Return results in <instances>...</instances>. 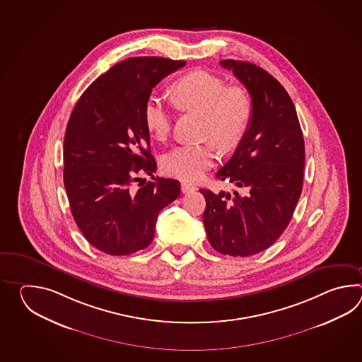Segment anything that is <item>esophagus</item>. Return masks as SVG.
<instances>
[{"label":"esophagus","mask_w":362,"mask_h":362,"mask_svg":"<svg viewBox=\"0 0 362 362\" xmlns=\"http://www.w3.org/2000/svg\"><path fill=\"white\" fill-rule=\"evenodd\" d=\"M197 187L192 184H187V182H182L181 184V192H195Z\"/></svg>","instance_id":"34e87169"}]
</instances>
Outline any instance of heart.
Returning a JSON list of instances; mask_svg holds the SVG:
<instances>
[{
  "instance_id": "obj_1",
  "label": "heart",
  "mask_w": 362,
  "mask_h": 362,
  "mask_svg": "<svg viewBox=\"0 0 362 362\" xmlns=\"http://www.w3.org/2000/svg\"><path fill=\"white\" fill-rule=\"evenodd\" d=\"M178 110L203 117V136L212 139L218 150L228 153L238 146L252 119L254 103L240 85L226 86L221 77L197 69L178 78L170 89ZM144 122L155 139H164L170 131V111L162 100L148 97L144 106ZM211 142L175 147L163 158L167 175L184 181H197L215 163Z\"/></svg>"
}]
</instances>
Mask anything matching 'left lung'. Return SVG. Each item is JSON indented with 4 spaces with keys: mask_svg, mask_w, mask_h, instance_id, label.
Returning a JSON list of instances; mask_svg holds the SVG:
<instances>
[{
    "mask_svg": "<svg viewBox=\"0 0 362 362\" xmlns=\"http://www.w3.org/2000/svg\"><path fill=\"white\" fill-rule=\"evenodd\" d=\"M220 64L246 86L254 112L216 178L247 194L200 189L206 198L203 223L217 252L245 257L269 248L291 221L303 190L305 148L293 100L277 78L248 62L223 59Z\"/></svg>",
    "mask_w": 362,
    "mask_h": 362,
    "instance_id": "1",
    "label": "left lung"
}]
</instances>
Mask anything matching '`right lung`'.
<instances>
[{"label": "right lung", "instance_id": "1", "mask_svg": "<svg viewBox=\"0 0 362 362\" xmlns=\"http://www.w3.org/2000/svg\"><path fill=\"white\" fill-rule=\"evenodd\" d=\"M160 57L128 58L95 78L69 116L64 134L63 182L86 240L108 255H131L154 239L159 212L180 195V182L158 178L144 106L155 85L184 67Z\"/></svg>", "mask_w": 362, "mask_h": 362}]
</instances>
